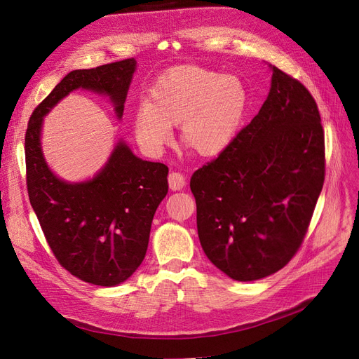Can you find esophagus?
Returning a JSON list of instances; mask_svg holds the SVG:
<instances>
[{
    "mask_svg": "<svg viewBox=\"0 0 359 359\" xmlns=\"http://www.w3.org/2000/svg\"><path fill=\"white\" fill-rule=\"evenodd\" d=\"M168 182H169V187L170 190H182L184 185H185V177L180 172H170L169 177H168Z\"/></svg>",
    "mask_w": 359,
    "mask_h": 359,
    "instance_id": "34e87169",
    "label": "esophagus"
}]
</instances>
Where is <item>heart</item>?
<instances>
[{
	"label": "heart",
	"mask_w": 359,
	"mask_h": 359,
	"mask_svg": "<svg viewBox=\"0 0 359 359\" xmlns=\"http://www.w3.org/2000/svg\"><path fill=\"white\" fill-rule=\"evenodd\" d=\"M246 108V90L234 76L185 65L172 68L148 92L135 114L140 144L160 153L172 140L170 126L180 125V140L202 157L219 154L231 142Z\"/></svg>",
	"instance_id": "heart-1"
}]
</instances>
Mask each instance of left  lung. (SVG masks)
Listing matches in <instances>:
<instances>
[{
  "instance_id": "left-lung-1",
  "label": "left lung",
  "mask_w": 359,
  "mask_h": 359,
  "mask_svg": "<svg viewBox=\"0 0 359 359\" xmlns=\"http://www.w3.org/2000/svg\"><path fill=\"white\" fill-rule=\"evenodd\" d=\"M271 71L258 114L190 181L202 248L241 282L290 263L325 178L324 129L313 96L297 79Z\"/></svg>"
}]
</instances>
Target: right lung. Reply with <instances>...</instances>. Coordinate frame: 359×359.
Here are the masks:
<instances>
[{
	"label": "right lung",
	"instance_id": "obj_1",
	"mask_svg": "<svg viewBox=\"0 0 359 359\" xmlns=\"http://www.w3.org/2000/svg\"><path fill=\"white\" fill-rule=\"evenodd\" d=\"M135 68L130 57L71 71L34 109L25 133L29 202L46 241L71 275L101 287L125 282L142 263L169 169L137 157L120 141L95 178L71 184L48 169L40 133L43 117L76 89L108 95L121 118Z\"/></svg>",
	"mask_w": 359,
	"mask_h": 359
}]
</instances>
